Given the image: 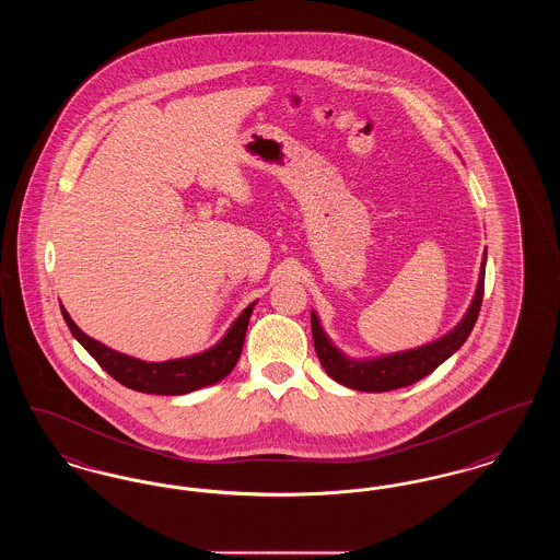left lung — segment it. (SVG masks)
I'll return each mask as SVG.
<instances>
[{"mask_svg":"<svg viewBox=\"0 0 560 560\" xmlns=\"http://www.w3.org/2000/svg\"><path fill=\"white\" fill-rule=\"evenodd\" d=\"M485 262H487V252L482 256V267H480L479 285L475 300L466 313V317L459 320L447 336L441 340H434L427 347L405 350L397 354L380 357V359H368V361H352L345 357L338 348L329 342L320 327L317 315H311V327H313V342L319 357L323 370L329 377L336 382L345 384L348 388L354 390H365V393H386V390H397L402 386H409L428 373L434 372L445 359H450L457 348L466 342L470 336L477 317H479L480 304H482V292H485Z\"/></svg>","mask_w":560,"mask_h":560,"instance_id":"obj_1","label":"left lung"}]
</instances>
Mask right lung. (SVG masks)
Segmentation results:
<instances>
[{
  "instance_id": "add662e5",
  "label": "right lung",
  "mask_w": 560,
  "mask_h": 560,
  "mask_svg": "<svg viewBox=\"0 0 560 560\" xmlns=\"http://www.w3.org/2000/svg\"><path fill=\"white\" fill-rule=\"evenodd\" d=\"M254 304L256 302H252L241 313L237 320L231 325V329L226 331V336L215 347L195 357L163 361V363H147L96 342L94 338L81 331L69 317V313L65 311V306H60V311L81 347L85 348L96 359V363L108 375H113L119 384L147 395H187L203 386L215 384L233 372V368L240 361L241 348H243Z\"/></svg>"
}]
</instances>
